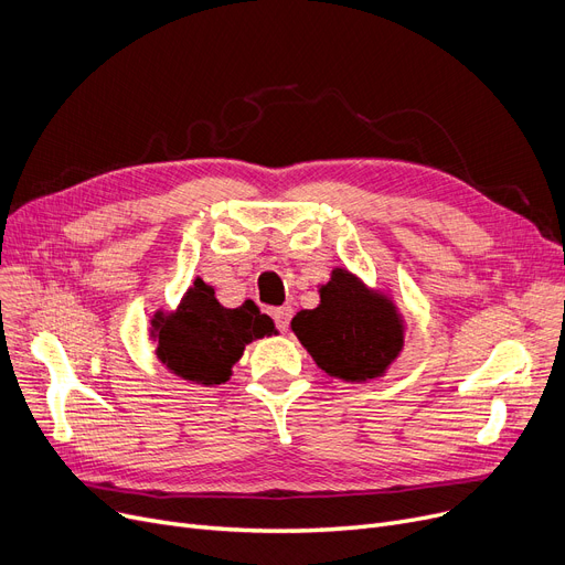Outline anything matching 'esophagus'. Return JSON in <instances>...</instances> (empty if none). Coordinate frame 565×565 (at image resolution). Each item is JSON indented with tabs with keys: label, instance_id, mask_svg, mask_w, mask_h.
<instances>
[{
	"label": "esophagus",
	"instance_id": "1",
	"mask_svg": "<svg viewBox=\"0 0 565 565\" xmlns=\"http://www.w3.org/2000/svg\"><path fill=\"white\" fill-rule=\"evenodd\" d=\"M273 318L277 322V328L281 332H288V324H290V318H292V309L286 305V307H277L273 309Z\"/></svg>",
	"mask_w": 565,
	"mask_h": 565
}]
</instances>
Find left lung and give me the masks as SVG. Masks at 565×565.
<instances>
[{
    "instance_id": "left-lung-1",
    "label": "left lung",
    "mask_w": 565,
    "mask_h": 565,
    "mask_svg": "<svg viewBox=\"0 0 565 565\" xmlns=\"http://www.w3.org/2000/svg\"><path fill=\"white\" fill-rule=\"evenodd\" d=\"M320 305L302 309L290 330L316 366L330 377L364 384L377 380L398 360L407 324L390 290L369 288L348 267H334L318 286Z\"/></svg>"
}]
</instances>
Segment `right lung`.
<instances>
[{
    "instance_id": "add662e5",
    "label": "right lung",
    "mask_w": 565,
    "mask_h": 565,
    "mask_svg": "<svg viewBox=\"0 0 565 565\" xmlns=\"http://www.w3.org/2000/svg\"><path fill=\"white\" fill-rule=\"evenodd\" d=\"M275 332L273 318L260 313L254 302L226 309L215 298V288L196 277L173 311L158 309L151 316L148 337L169 373L190 384L215 387L231 380L233 364L243 358L247 343Z\"/></svg>"
}]
</instances>
